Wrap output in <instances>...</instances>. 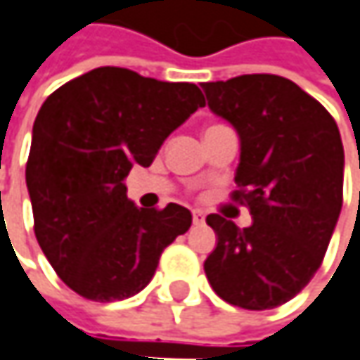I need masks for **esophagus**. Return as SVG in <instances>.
Segmentation results:
<instances>
[{"label":"esophagus","instance_id":"1","mask_svg":"<svg viewBox=\"0 0 360 360\" xmlns=\"http://www.w3.org/2000/svg\"><path fill=\"white\" fill-rule=\"evenodd\" d=\"M191 216H193V224H204L206 222V214L202 212V210H193Z\"/></svg>","mask_w":360,"mask_h":360}]
</instances>
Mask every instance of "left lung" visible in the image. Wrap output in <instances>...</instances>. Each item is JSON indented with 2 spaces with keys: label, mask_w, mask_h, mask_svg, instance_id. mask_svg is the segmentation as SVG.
<instances>
[{
  "label": "left lung",
  "mask_w": 360,
  "mask_h": 360,
  "mask_svg": "<svg viewBox=\"0 0 360 360\" xmlns=\"http://www.w3.org/2000/svg\"><path fill=\"white\" fill-rule=\"evenodd\" d=\"M208 107L239 136L235 183L251 224L210 214L216 247L204 262L214 292L243 309H274L309 282L342 210L340 131L305 90L282 76L206 82Z\"/></svg>",
  "instance_id": "left-lung-1"
}]
</instances>
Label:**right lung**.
<instances>
[{
    "mask_svg": "<svg viewBox=\"0 0 360 360\" xmlns=\"http://www.w3.org/2000/svg\"><path fill=\"white\" fill-rule=\"evenodd\" d=\"M204 107L195 84L96 68L57 88L32 125L26 187L53 270L90 301H123L152 280L160 253L191 226L179 204L138 208L125 177Z\"/></svg>",
    "mask_w": 360,
    "mask_h": 360,
    "instance_id": "add662e5",
    "label": "right lung"
}]
</instances>
